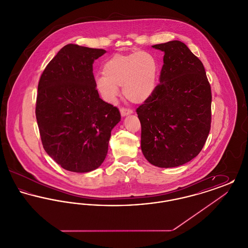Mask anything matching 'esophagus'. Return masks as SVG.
Instances as JSON below:
<instances>
[{
  "mask_svg": "<svg viewBox=\"0 0 248 248\" xmlns=\"http://www.w3.org/2000/svg\"><path fill=\"white\" fill-rule=\"evenodd\" d=\"M120 111H121L122 116H125V115H128V114L133 113V110H132V109L126 108H122L120 109Z\"/></svg>",
  "mask_w": 248,
  "mask_h": 248,
  "instance_id": "esophagus-1",
  "label": "esophagus"
}]
</instances>
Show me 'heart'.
Here are the masks:
<instances>
[{
    "instance_id": "1",
    "label": "heart",
    "mask_w": 248,
    "mask_h": 248,
    "mask_svg": "<svg viewBox=\"0 0 248 248\" xmlns=\"http://www.w3.org/2000/svg\"><path fill=\"white\" fill-rule=\"evenodd\" d=\"M103 75L97 76L95 86L103 98L114 102L119 86L130 102L140 104L149 99L155 91L159 64L152 54L143 51L115 54L107 59L102 67Z\"/></svg>"
}]
</instances>
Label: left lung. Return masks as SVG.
Segmentation results:
<instances>
[{
	"label": "left lung",
	"mask_w": 248,
	"mask_h": 248,
	"mask_svg": "<svg viewBox=\"0 0 248 248\" xmlns=\"http://www.w3.org/2000/svg\"><path fill=\"white\" fill-rule=\"evenodd\" d=\"M165 52L160 83L137 108L141 150L152 165H184L200 154L211 127V86L204 67L180 41L153 46Z\"/></svg>",
	"instance_id": "obj_1"
}]
</instances>
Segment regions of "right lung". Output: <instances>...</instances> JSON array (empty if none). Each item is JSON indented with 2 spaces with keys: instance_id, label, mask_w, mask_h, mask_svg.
<instances>
[{
  "instance_id": "add662e5",
  "label": "right lung",
  "mask_w": 248,
  "mask_h": 248,
  "mask_svg": "<svg viewBox=\"0 0 248 248\" xmlns=\"http://www.w3.org/2000/svg\"><path fill=\"white\" fill-rule=\"evenodd\" d=\"M106 51L70 44L59 50L38 83L35 114L45 151L62 168L85 173L106 158L117 107L95 87L94 61Z\"/></svg>"
}]
</instances>
